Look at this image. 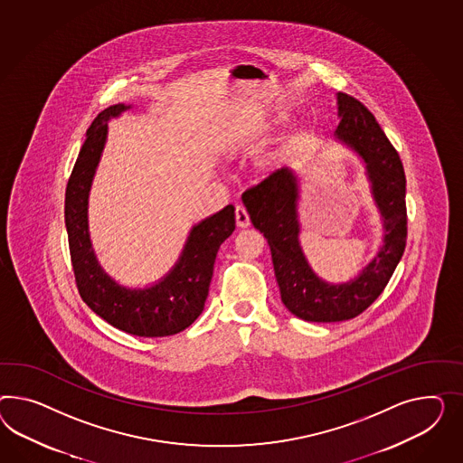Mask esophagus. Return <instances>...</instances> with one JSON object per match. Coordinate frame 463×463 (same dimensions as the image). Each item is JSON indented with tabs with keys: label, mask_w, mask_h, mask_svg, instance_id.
<instances>
[{
	"label": "esophagus",
	"mask_w": 463,
	"mask_h": 463,
	"mask_svg": "<svg viewBox=\"0 0 463 463\" xmlns=\"http://www.w3.org/2000/svg\"><path fill=\"white\" fill-rule=\"evenodd\" d=\"M236 224L241 229H244V227H248L250 224V215H248L246 209L242 205L236 207Z\"/></svg>",
	"instance_id": "obj_1"
}]
</instances>
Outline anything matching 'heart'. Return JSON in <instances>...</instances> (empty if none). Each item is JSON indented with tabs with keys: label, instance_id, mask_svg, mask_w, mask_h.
Here are the masks:
<instances>
[{
	"label": "heart",
	"instance_id": "heart-1",
	"mask_svg": "<svg viewBox=\"0 0 463 463\" xmlns=\"http://www.w3.org/2000/svg\"><path fill=\"white\" fill-rule=\"evenodd\" d=\"M289 121V111L283 106H275L266 109L258 119H254L241 137H266L269 135L276 133L279 128L287 125ZM285 156H287V148H275V150L268 151L261 155L254 165H252V172L254 175L260 178H268V176L275 175L283 163H285Z\"/></svg>",
	"mask_w": 463,
	"mask_h": 463
}]
</instances>
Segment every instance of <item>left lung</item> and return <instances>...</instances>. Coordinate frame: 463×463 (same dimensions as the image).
Listing matches in <instances>:
<instances>
[{"instance_id": "obj_1", "label": "left lung", "mask_w": 463, "mask_h": 463, "mask_svg": "<svg viewBox=\"0 0 463 463\" xmlns=\"http://www.w3.org/2000/svg\"><path fill=\"white\" fill-rule=\"evenodd\" d=\"M337 129L334 139L352 151L364 166L369 192L383 224L381 246L363 269L342 283H330L313 271L300 242L301 178L295 168H281L242 202L252 225L271 250L281 301L307 322H342L363 313L383 293L406 246V176L374 116L359 100L337 92Z\"/></svg>"}]
</instances>
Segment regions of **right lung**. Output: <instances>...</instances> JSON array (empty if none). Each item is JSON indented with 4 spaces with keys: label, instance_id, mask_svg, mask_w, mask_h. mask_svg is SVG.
I'll return each instance as SVG.
<instances>
[{
    "label": "right lung",
    "instance_id": "right-lung-1",
    "mask_svg": "<svg viewBox=\"0 0 463 463\" xmlns=\"http://www.w3.org/2000/svg\"><path fill=\"white\" fill-rule=\"evenodd\" d=\"M133 104L106 108L86 133L65 190V227L82 300L109 326L137 337L174 335L199 317L209 295L217 250L236 229L234 205L192 225L184 250L166 275L146 287H126L98 260L89 231V195L108 141V123Z\"/></svg>",
    "mask_w": 463,
    "mask_h": 463
}]
</instances>
